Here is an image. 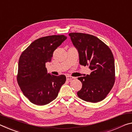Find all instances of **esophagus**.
Masks as SVG:
<instances>
[{
	"mask_svg": "<svg viewBox=\"0 0 132 132\" xmlns=\"http://www.w3.org/2000/svg\"><path fill=\"white\" fill-rule=\"evenodd\" d=\"M75 78L73 77H72V76H66V79L68 80H72V79H74Z\"/></svg>",
	"mask_w": 132,
	"mask_h": 132,
	"instance_id": "1",
	"label": "esophagus"
}]
</instances>
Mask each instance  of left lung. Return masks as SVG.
<instances>
[{
	"label": "left lung",
	"instance_id": "left-lung-1",
	"mask_svg": "<svg viewBox=\"0 0 132 132\" xmlns=\"http://www.w3.org/2000/svg\"><path fill=\"white\" fill-rule=\"evenodd\" d=\"M79 53V63L88 66L91 73L78 77L82 87L77 96L85 101L96 103L103 100L115 80L114 57L105 43L93 35L81 33L69 34Z\"/></svg>",
	"mask_w": 132,
	"mask_h": 132
}]
</instances>
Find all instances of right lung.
I'll list each match as a JSON object with an SVG mask.
<instances>
[{
    "instance_id": "1",
    "label": "right lung",
    "mask_w": 132,
    "mask_h": 132,
    "mask_svg": "<svg viewBox=\"0 0 132 132\" xmlns=\"http://www.w3.org/2000/svg\"><path fill=\"white\" fill-rule=\"evenodd\" d=\"M67 39L64 35L41 37L30 44L21 54L17 80L23 95L32 103L42 106L57 97L65 83L63 75L47 73L46 63L51 62L53 52Z\"/></svg>"
}]
</instances>
